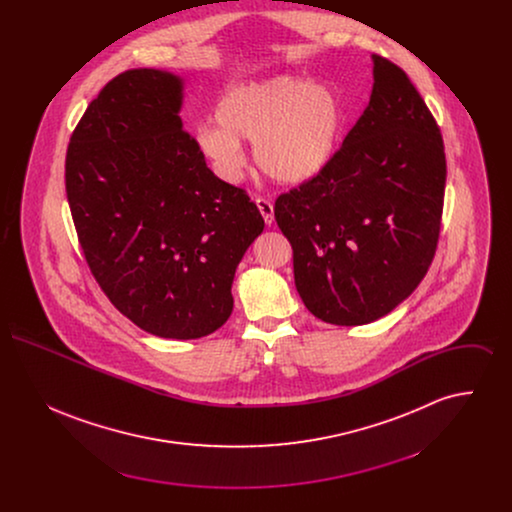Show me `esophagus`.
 I'll list each match as a JSON object with an SVG mask.
<instances>
[{
    "mask_svg": "<svg viewBox=\"0 0 512 512\" xmlns=\"http://www.w3.org/2000/svg\"><path fill=\"white\" fill-rule=\"evenodd\" d=\"M255 203H257L259 213L263 215V219H265V222L270 226V224L274 222V207H272V203H270L268 199H265V197H257Z\"/></svg>",
    "mask_w": 512,
    "mask_h": 512,
    "instance_id": "34e87169",
    "label": "esophagus"
}]
</instances>
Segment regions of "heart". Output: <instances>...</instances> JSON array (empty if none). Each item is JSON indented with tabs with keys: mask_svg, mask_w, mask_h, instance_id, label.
<instances>
[{
	"mask_svg": "<svg viewBox=\"0 0 512 512\" xmlns=\"http://www.w3.org/2000/svg\"><path fill=\"white\" fill-rule=\"evenodd\" d=\"M217 126L195 132V146L222 180L234 182L253 142V159L270 180L297 186L324 171L343 138L347 111L328 84L292 74L234 86L215 107Z\"/></svg>",
	"mask_w": 512,
	"mask_h": 512,
	"instance_id": "b5f03b06",
	"label": "heart"
}]
</instances>
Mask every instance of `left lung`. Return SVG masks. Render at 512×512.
<instances>
[{
	"instance_id": "left-lung-1",
	"label": "left lung",
	"mask_w": 512,
	"mask_h": 512,
	"mask_svg": "<svg viewBox=\"0 0 512 512\" xmlns=\"http://www.w3.org/2000/svg\"><path fill=\"white\" fill-rule=\"evenodd\" d=\"M365 113L332 163L276 199L295 288L315 317L361 326L386 317L426 276L438 245L445 151L403 69L372 55Z\"/></svg>"
}]
</instances>
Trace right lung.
<instances>
[{
  "instance_id": "obj_1",
  "label": "right lung",
  "mask_w": 512,
  "mask_h": 512,
  "mask_svg": "<svg viewBox=\"0 0 512 512\" xmlns=\"http://www.w3.org/2000/svg\"><path fill=\"white\" fill-rule=\"evenodd\" d=\"M184 80L130 69L103 86L74 128L65 186L78 242L111 303L159 338L213 334L265 220L217 178L184 132Z\"/></svg>"
}]
</instances>
